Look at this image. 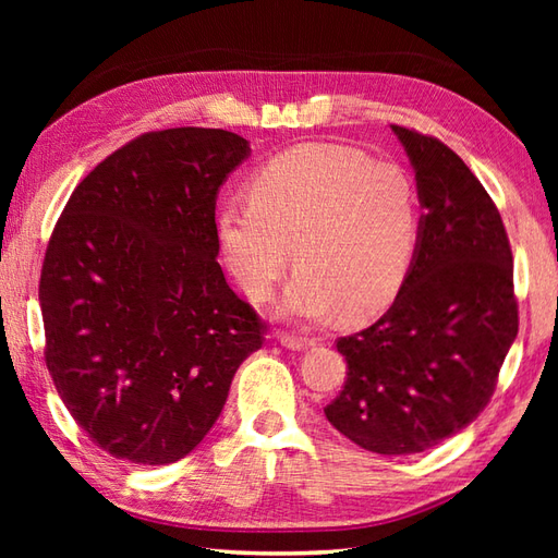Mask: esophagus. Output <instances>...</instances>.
I'll use <instances>...</instances> for the list:
<instances>
[{
    "label": "esophagus",
    "instance_id": "1",
    "mask_svg": "<svg viewBox=\"0 0 558 558\" xmlns=\"http://www.w3.org/2000/svg\"><path fill=\"white\" fill-rule=\"evenodd\" d=\"M280 345L294 350V352H304L316 345V340L312 338H302V336H294V333H280Z\"/></svg>",
    "mask_w": 558,
    "mask_h": 558
}]
</instances>
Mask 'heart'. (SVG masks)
Segmentation results:
<instances>
[{"mask_svg": "<svg viewBox=\"0 0 558 558\" xmlns=\"http://www.w3.org/2000/svg\"><path fill=\"white\" fill-rule=\"evenodd\" d=\"M225 266L248 298L266 302L294 256L298 276L278 314L350 322L381 312L405 280L417 246V194L410 174L366 153L304 144L268 160L248 204L218 210Z\"/></svg>", "mask_w": 558, "mask_h": 558, "instance_id": "obj_1", "label": "heart"}]
</instances>
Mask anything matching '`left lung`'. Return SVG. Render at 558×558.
Returning a JSON list of instances; mask_svg holds the SVG:
<instances>
[{"label":"left lung","mask_w":558,"mask_h":558,"mask_svg":"<svg viewBox=\"0 0 558 558\" xmlns=\"http://www.w3.org/2000/svg\"><path fill=\"white\" fill-rule=\"evenodd\" d=\"M417 182V246L390 310L340 338L348 381L326 420L381 456L422 453L477 420L518 336L513 256L494 201L441 141L390 126Z\"/></svg>","instance_id":"obj_1"}]
</instances>
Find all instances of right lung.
Masks as SVG:
<instances>
[{
	"label": "right lung",
	"mask_w": 558,
	"mask_h": 558,
	"mask_svg": "<svg viewBox=\"0 0 558 558\" xmlns=\"http://www.w3.org/2000/svg\"><path fill=\"white\" fill-rule=\"evenodd\" d=\"M248 141L180 126L138 136L83 180L40 276L45 364L93 444L136 465L192 453L260 348L218 264L216 201Z\"/></svg>",
	"instance_id": "obj_1"
}]
</instances>
